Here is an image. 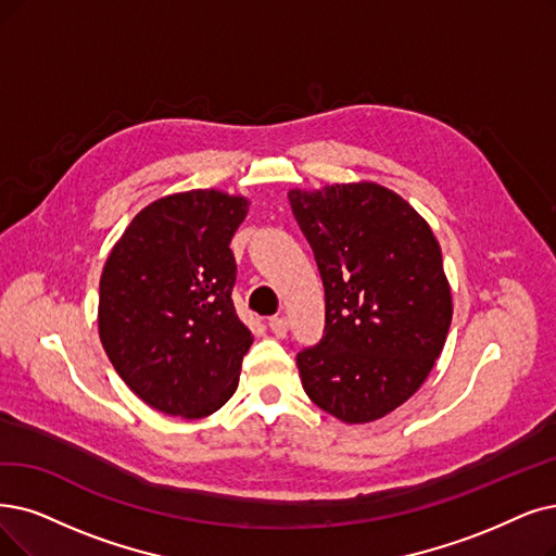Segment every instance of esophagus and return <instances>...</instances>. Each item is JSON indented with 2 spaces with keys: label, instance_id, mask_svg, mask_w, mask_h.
<instances>
[{
  "label": "esophagus",
  "instance_id": "esophagus-1",
  "mask_svg": "<svg viewBox=\"0 0 556 556\" xmlns=\"http://www.w3.org/2000/svg\"><path fill=\"white\" fill-rule=\"evenodd\" d=\"M269 328H271L276 338H285L287 336V319L285 317H271Z\"/></svg>",
  "mask_w": 556,
  "mask_h": 556
}]
</instances>
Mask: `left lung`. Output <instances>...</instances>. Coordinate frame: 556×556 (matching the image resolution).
Returning <instances> with one entry per match:
<instances>
[{
	"label": "left lung",
	"mask_w": 556,
	"mask_h": 556,
	"mask_svg": "<svg viewBox=\"0 0 556 556\" xmlns=\"http://www.w3.org/2000/svg\"><path fill=\"white\" fill-rule=\"evenodd\" d=\"M287 198L326 294L324 338L296 355L303 390L346 425L381 419L419 390L445 346L454 305L440 243L376 182Z\"/></svg>",
	"instance_id": "1"
}]
</instances>
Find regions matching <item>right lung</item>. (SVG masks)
I'll list each match as a JSON object with an SVG mask.
<instances>
[{
  "mask_svg": "<svg viewBox=\"0 0 556 556\" xmlns=\"http://www.w3.org/2000/svg\"><path fill=\"white\" fill-rule=\"evenodd\" d=\"M249 198L218 189L146 205L100 276L98 330L111 365L150 408L201 419L239 386L253 332L237 317L230 241Z\"/></svg>",
  "mask_w": 556,
  "mask_h": 556,
  "instance_id": "add662e5",
  "label": "right lung"
}]
</instances>
